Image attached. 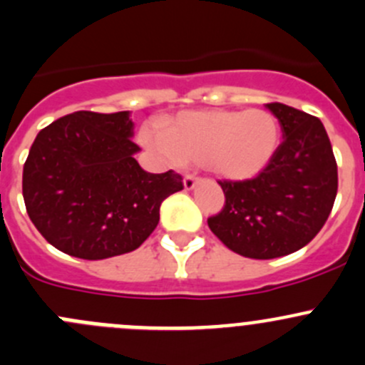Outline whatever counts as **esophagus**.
Returning <instances> with one entry per match:
<instances>
[{
    "label": "esophagus",
    "instance_id": "1",
    "mask_svg": "<svg viewBox=\"0 0 365 365\" xmlns=\"http://www.w3.org/2000/svg\"><path fill=\"white\" fill-rule=\"evenodd\" d=\"M196 183H197L196 176H192V175H185V176H183V187H185L187 190H192L194 187H196Z\"/></svg>",
    "mask_w": 365,
    "mask_h": 365
}]
</instances>
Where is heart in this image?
<instances>
[{"label":"heart","mask_w":365,"mask_h":365,"mask_svg":"<svg viewBox=\"0 0 365 365\" xmlns=\"http://www.w3.org/2000/svg\"><path fill=\"white\" fill-rule=\"evenodd\" d=\"M141 143L168 160L205 165L231 182L256 178L275 157L281 125L268 109H201L162 118L159 132L143 128Z\"/></svg>","instance_id":"1"}]
</instances>
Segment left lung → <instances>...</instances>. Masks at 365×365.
I'll return each mask as SVG.
<instances>
[{
  "instance_id": "left-lung-1",
  "label": "left lung",
  "mask_w": 365,
  "mask_h": 365,
  "mask_svg": "<svg viewBox=\"0 0 365 365\" xmlns=\"http://www.w3.org/2000/svg\"><path fill=\"white\" fill-rule=\"evenodd\" d=\"M282 143L268 168L244 182H219L226 205L210 217L212 233L240 256L272 259L305 247L329 219L337 164L322 121L286 104H267Z\"/></svg>"
}]
</instances>
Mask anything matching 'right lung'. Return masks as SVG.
Returning a JSON list of instances; mask_svg holds the SVG:
<instances>
[{"label":"right lung","mask_w":365,"mask_h":365,"mask_svg":"<svg viewBox=\"0 0 365 365\" xmlns=\"http://www.w3.org/2000/svg\"><path fill=\"white\" fill-rule=\"evenodd\" d=\"M130 111H77L42 128L23 171L28 215L58 251L106 259L135 251L183 189L175 171L146 173L134 159Z\"/></svg>","instance_id":"add662e5"}]
</instances>
